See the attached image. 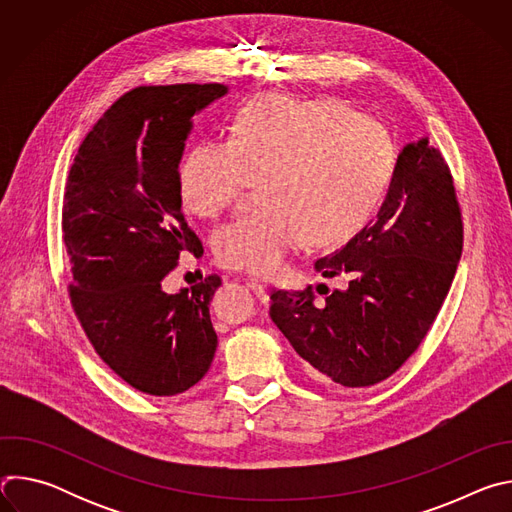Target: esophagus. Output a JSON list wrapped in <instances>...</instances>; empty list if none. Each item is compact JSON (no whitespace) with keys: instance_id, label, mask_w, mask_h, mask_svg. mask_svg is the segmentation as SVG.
I'll return each mask as SVG.
<instances>
[{"instance_id":"1","label":"esophagus","mask_w":512,"mask_h":512,"mask_svg":"<svg viewBox=\"0 0 512 512\" xmlns=\"http://www.w3.org/2000/svg\"><path fill=\"white\" fill-rule=\"evenodd\" d=\"M247 285L253 289V294L261 300V302H267V285L259 279H247Z\"/></svg>"}]
</instances>
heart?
I'll return each mask as SVG.
<instances>
[{
  "label": "heart",
  "instance_id": "heart-1",
  "mask_svg": "<svg viewBox=\"0 0 512 512\" xmlns=\"http://www.w3.org/2000/svg\"><path fill=\"white\" fill-rule=\"evenodd\" d=\"M393 145L371 117L334 101L267 95L249 103L229 141H202L180 164L190 214L216 218L261 182L265 206L218 231L227 267L269 277L306 237L334 245L367 225L393 178Z\"/></svg>",
  "mask_w": 512,
  "mask_h": 512
}]
</instances>
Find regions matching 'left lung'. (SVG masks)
I'll use <instances>...</instances> for the list:
<instances>
[{
  "mask_svg": "<svg viewBox=\"0 0 512 512\" xmlns=\"http://www.w3.org/2000/svg\"><path fill=\"white\" fill-rule=\"evenodd\" d=\"M462 210L442 152L427 139L403 148L387 198L342 249L316 261L346 289H273L269 316L322 383L371 387L419 348L454 281Z\"/></svg>",
  "mask_w": 512,
  "mask_h": 512,
  "instance_id": "8db88e82",
  "label": "left lung"
}]
</instances>
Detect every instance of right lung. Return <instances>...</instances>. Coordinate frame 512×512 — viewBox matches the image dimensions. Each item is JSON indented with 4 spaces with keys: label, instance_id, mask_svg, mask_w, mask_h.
<instances>
[{
    "label": "right lung",
    "instance_id": "add662e5",
    "mask_svg": "<svg viewBox=\"0 0 512 512\" xmlns=\"http://www.w3.org/2000/svg\"><path fill=\"white\" fill-rule=\"evenodd\" d=\"M225 93L218 83L127 91L83 139L64 188L70 306L107 367L156 397L194 387L216 350L208 304L221 277L178 294L162 279L204 251L182 212L178 164L190 119Z\"/></svg>",
    "mask_w": 512,
    "mask_h": 512
}]
</instances>
